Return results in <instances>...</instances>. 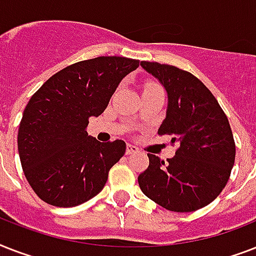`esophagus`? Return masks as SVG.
Returning a JSON list of instances; mask_svg holds the SVG:
<instances>
[{
    "label": "esophagus",
    "instance_id": "esophagus-1",
    "mask_svg": "<svg viewBox=\"0 0 256 256\" xmlns=\"http://www.w3.org/2000/svg\"><path fill=\"white\" fill-rule=\"evenodd\" d=\"M134 152H138V148L134 146V144H128V146H126V154L130 156V154H134Z\"/></svg>",
    "mask_w": 256,
    "mask_h": 256
}]
</instances>
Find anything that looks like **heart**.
<instances>
[{
  "instance_id": "b5f03b06",
  "label": "heart",
  "mask_w": 256,
  "mask_h": 256,
  "mask_svg": "<svg viewBox=\"0 0 256 256\" xmlns=\"http://www.w3.org/2000/svg\"><path fill=\"white\" fill-rule=\"evenodd\" d=\"M154 88H160L156 85H148L144 90H154Z\"/></svg>"
}]
</instances>
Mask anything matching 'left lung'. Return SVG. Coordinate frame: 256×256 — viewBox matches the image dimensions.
Here are the masks:
<instances>
[{"label": "left lung", "mask_w": 256, "mask_h": 256, "mask_svg": "<svg viewBox=\"0 0 256 256\" xmlns=\"http://www.w3.org/2000/svg\"><path fill=\"white\" fill-rule=\"evenodd\" d=\"M168 92L160 136L179 148L164 164L148 154V170L138 176L142 192L166 210L191 212L207 206L224 188L235 160L230 124L218 100L198 78L158 62H140Z\"/></svg>", "instance_id": "1"}]
</instances>
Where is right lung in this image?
Listing matches in <instances>:
<instances>
[{"instance_id":"1","label":"right lung","mask_w":256,"mask_h":256,"mask_svg":"<svg viewBox=\"0 0 256 256\" xmlns=\"http://www.w3.org/2000/svg\"><path fill=\"white\" fill-rule=\"evenodd\" d=\"M138 60L96 57L60 70L34 92L18 128L22 170L34 192L57 207H74L104 188L108 171L126 144L100 142L88 136L98 116Z\"/></svg>"}]
</instances>
